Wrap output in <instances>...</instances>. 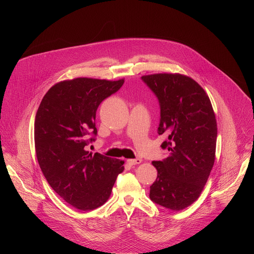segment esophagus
I'll use <instances>...</instances> for the list:
<instances>
[{
    "label": "esophagus",
    "instance_id": "1",
    "mask_svg": "<svg viewBox=\"0 0 254 254\" xmlns=\"http://www.w3.org/2000/svg\"><path fill=\"white\" fill-rule=\"evenodd\" d=\"M142 160L140 158H135V159H128L127 160V163L130 164V165H136V164H139L141 163Z\"/></svg>",
    "mask_w": 254,
    "mask_h": 254
}]
</instances>
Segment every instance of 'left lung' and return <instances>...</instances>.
<instances>
[{
    "mask_svg": "<svg viewBox=\"0 0 254 254\" xmlns=\"http://www.w3.org/2000/svg\"><path fill=\"white\" fill-rule=\"evenodd\" d=\"M160 107L159 135L169 155L152 161L157 178L150 186V199L179 211L194 202L206 184L215 160L217 123L205 91L190 77L158 73L142 76Z\"/></svg>",
    "mask_w": 254,
    "mask_h": 254,
    "instance_id": "obj_1",
    "label": "left lung"
}]
</instances>
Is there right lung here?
Listing matches in <instances>:
<instances>
[{"label": "right lung", "instance_id": "obj_1", "mask_svg": "<svg viewBox=\"0 0 254 254\" xmlns=\"http://www.w3.org/2000/svg\"><path fill=\"white\" fill-rule=\"evenodd\" d=\"M124 79L75 78L54 85L37 110L34 139L40 168L53 190L73 207L89 211L111 193L124 161L86 146L96 140V112Z\"/></svg>", "mask_w": 254, "mask_h": 254}]
</instances>
